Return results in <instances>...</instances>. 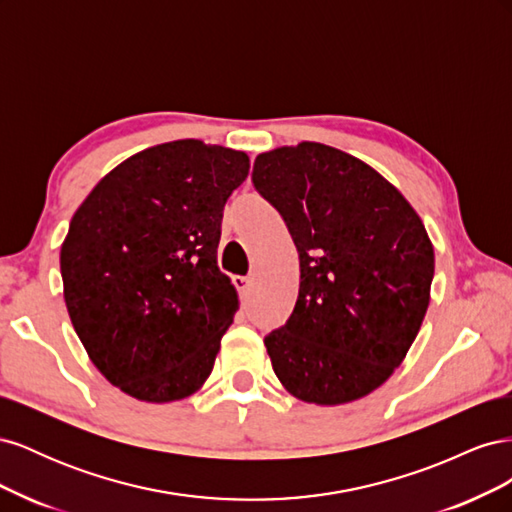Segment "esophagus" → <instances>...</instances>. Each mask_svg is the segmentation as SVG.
I'll return each instance as SVG.
<instances>
[{"instance_id": "34e87169", "label": "esophagus", "mask_w": 512, "mask_h": 512, "mask_svg": "<svg viewBox=\"0 0 512 512\" xmlns=\"http://www.w3.org/2000/svg\"><path fill=\"white\" fill-rule=\"evenodd\" d=\"M232 284L237 286V290H239L241 294H245L247 290H250V286H252V277H247V275H235V277H232Z\"/></svg>"}]
</instances>
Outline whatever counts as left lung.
Segmentation results:
<instances>
[{
  "label": "left lung",
  "instance_id": "8db88e82",
  "mask_svg": "<svg viewBox=\"0 0 512 512\" xmlns=\"http://www.w3.org/2000/svg\"><path fill=\"white\" fill-rule=\"evenodd\" d=\"M252 183L299 252L292 314L265 335L275 376L307 404L365 397L404 361L427 312L421 218L374 168L320 143L260 153Z\"/></svg>",
  "mask_w": 512,
  "mask_h": 512
}]
</instances>
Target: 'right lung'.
Listing matches in <instances>:
<instances>
[{
  "label": "right lung",
  "instance_id": "add662e5",
  "mask_svg": "<svg viewBox=\"0 0 512 512\" xmlns=\"http://www.w3.org/2000/svg\"><path fill=\"white\" fill-rule=\"evenodd\" d=\"M247 173L243 151L164 143L111 170L74 213L59 256L66 307L123 393L166 404L209 378L239 305L215 260L222 211Z\"/></svg>",
  "mask_w": 512,
  "mask_h": 512
}]
</instances>
